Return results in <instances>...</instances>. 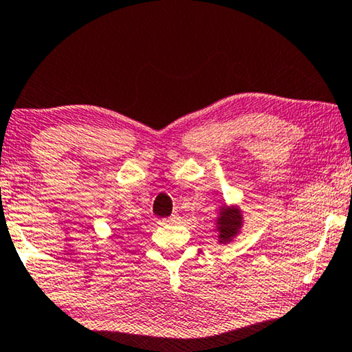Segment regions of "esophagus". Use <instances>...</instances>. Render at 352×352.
<instances>
[{"mask_svg":"<svg viewBox=\"0 0 352 352\" xmlns=\"http://www.w3.org/2000/svg\"><path fill=\"white\" fill-rule=\"evenodd\" d=\"M178 220H180V215H178V214H172V215L169 217V219H166L164 221H167V223H175V221H178Z\"/></svg>","mask_w":352,"mask_h":352,"instance_id":"obj_1","label":"esophagus"}]
</instances>
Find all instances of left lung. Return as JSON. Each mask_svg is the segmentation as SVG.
I'll return each mask as SVG.
<instances>
[{"instance_id":"1","label":"left lung","mask_w":352,"mask_h":352,"mask_svg":"<svg viewBox=\"0 0 352 352\" xmlns=\"http://www.w3.org/2000/svg\"><path fill=\"white\" fill-rule=\"evenodd\" d=\"M241 226V214L237 209H223L219 219V230H220V239L230 241L232 236L236 234Z\"/></svg>"}]
</instances>
